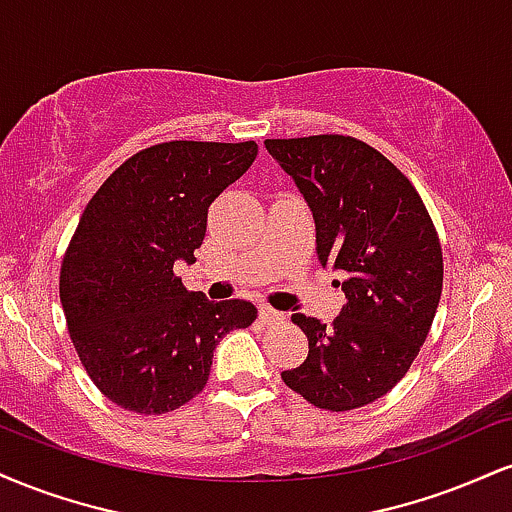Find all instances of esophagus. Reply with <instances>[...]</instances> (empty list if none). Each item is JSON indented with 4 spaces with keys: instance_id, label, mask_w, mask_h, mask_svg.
I'll list each match as a JSON object with an SVG mask.
<instances>
[{
    "instance_id": "34e87169",
    "label": "esophagus",
    "mask_w": 512,
    "mask_h": 512,
    "mask_svg": "<svg viewBox=\"0 0 512 512\" xmlns=\"http://www.w3.org/2000/svg\"><path fill=\"white\" fill-rule=\"evenodd\" d=\"M260 319H262L264 324H274V322H281L283 315H281L279 310H274V307L262 305V307H260Z\"/></svg>"
}]
</instances>
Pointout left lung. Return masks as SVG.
<instances>
[{
  "label": "left lung",
  "mask_w": 512,
  "mask_h": 512,
  "mask_svg": "<svg viewBox=\"0 0 512 512\" xmlns=\"http://www.w3.org/2000/svg\"><path fill=\"white\" fill-rule=\"evenodd\" d=\"M312 209L317 257L346 276L331 326L293 315L307 360L281 372L315 408L374 403L405 377L432 329L443 255L420 193L381 152L350 135L264 140Z\"/></svg>",
  "instance_id": "left-lung-1"
}]
</instances>
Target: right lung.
Here are the masks:
<instances>
[{
    "mask_svg": "<svg viewBox=\"0 0 512 512\" xmlns=\"http://www.w3.org/2000/svg\"><path fill=\"white\" fill-rule=\"evenodd\" d=\"M257 143L171 140L135 152L92 195L59 274L76 353L112 403L162 415L205 389L217 343L255 322L248 300H207L174 274L193 264L207 209Z\"/></svg>",
    "mask_w": 512,
    "mask_h": 512,
    "instance_id": "right-lung-1",
    "label": "right lung"
}]
</instances>
